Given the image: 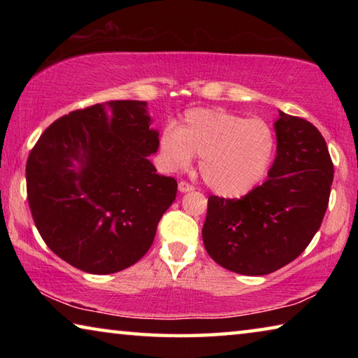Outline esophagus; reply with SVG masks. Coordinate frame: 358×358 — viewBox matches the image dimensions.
Here are the masks:
<instances>
[{
    "label": "esophagus",
    "instance_id": "1",
    "mask_svg": "<svg viewBox=\"0 0 358 358\" xmlns=\"http://www.w3.org/2000/svg\"><path fill=\"white\" fill-rule=\"evenodd\" d=\"M194 189V186L187 183V181H180L178 183V191L180 192H189Z\"/></svg>",
    "mask_w": 358,
    "mask_h": 358
}]
</instances>
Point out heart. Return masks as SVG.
<instances>
[{
  "label": "heart",
  "instance_id": "b5f03b06",
  "mask_svg": "<svg viewBox=\"0 0 358 358\" xmlns=\"http://www.w3.org/2000/svg\"><path fill=\"white\" fill-rule=\"evenodd\" d=\"M276 138L260 118H246L226 108H191L175 126H167L159 150L169 171H181L201 156L199 171L210 189L240 197L262 180L273 162Z\"/></svg>",
  "mask_w": 358,
  "mask_h": 358
}]
</instances>
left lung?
Instances as JSON below:
<instances>
[{"instance_id":"obj_1","label":"left lung","mask_w":358,"mask_h":358,"mask_svg":"<svg viewBox=\"0 0 358 358\" xmlns=\"http://www.w3.org/2000/svg\"><path fill=\"white\" fill-rule=\"evenodd\" d=\"M268 180L241 199L208 197V256L240 275L273 273L311 243L329 207L333 162L316 126L280 110Z\"/></svg>"}]
</instances>
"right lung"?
I'll return each instance as SVG.
<instances>
[{"label":"right lung","mask_w":358,"mask_h":358,"mask_svg":"<svg viewBox=\"0 0 358 358\" xmlns=\"http://www.w3.org/2000/svg\"><path fill=\"white\" fill-rule=\"evenodd\" d=\"M150 123L143 101L78 108L53 121L28 156L36 227L78 270L110 275L134 265L175 201L177 181L148 159L159 147Z\"/></svg>","instance_id":"1"}]
</instances>
